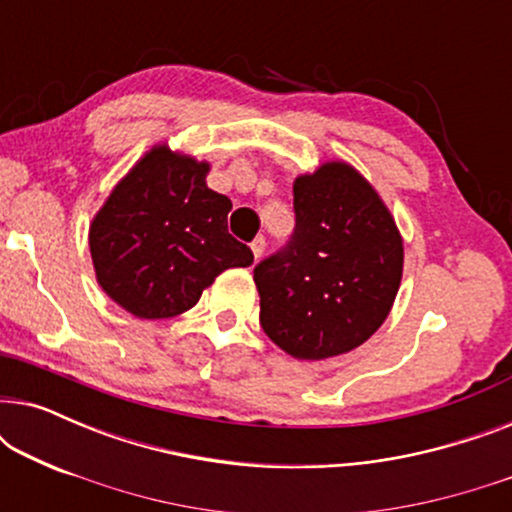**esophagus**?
I'll use <instances>...</instances> for the list:
<instances>
[{
    "mask_svg": "<svg viewBox=\"0 0 512 512\" xmlns=\"http://www.w3.org/2000/svg\"><path fill=\"white\" fill-rule=\"evenodd\" d=\"M251 251H254V258L258 261V258H261L263 251H265V237H256V240L251 242Z\"/></svg>",
    "mask_w": 512,
    "mask_h": 512,
    "instance_id": "1",
    "label": "esophagus"
}]
</instances>
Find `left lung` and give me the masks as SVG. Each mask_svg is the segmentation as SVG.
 I'll return each mask as SVG.
<instances>
[{
	"label": "left lung",
	"instance_id": "1",
	"mask_svg": "<svg viewBox=\"0 0 512 512\" xmlns=\"http://www.w3.org/2000/svg\"><path fill=\"white\" fill-rule=\"evenodd\" d=\"M291 240L254 268L261 326L293 359L363 345L384 324L403 275V240L375 188L347 163L293 181Z\"/></svg>",
	"mask_w": 512,
	"mask_h": 512
}]
</instances>
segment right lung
Returning <instances> with one entry per match:
<instances>
[{
	"instance_id": "obj_1",
	"label": "right lung",
	"mask_w": 512,
	"mask_h": 512,
	"mask_svg": "<svg viewBox=\"0 0 512 512\" xmlns=\"http://www.w3.org/2000/svg\"><path fill=\"white\" fill-rule=\"evenodd\" d=\"M209 163L153 146L90 223V256L104 293L139 319L191 310L228 268L254 254L228 233L226 195L207 186Z\"/></svg>"
}]
</instances>
